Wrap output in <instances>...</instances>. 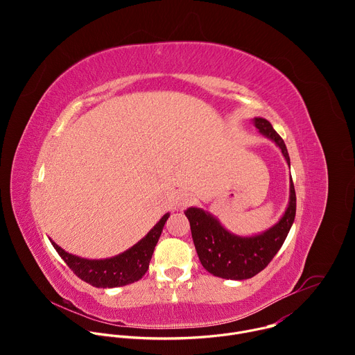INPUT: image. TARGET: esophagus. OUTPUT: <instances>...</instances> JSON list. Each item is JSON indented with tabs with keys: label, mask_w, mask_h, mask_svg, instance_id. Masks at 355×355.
Returning a JSON list of instances; mask_svg holds the SVG:
<instances>
[{
	"label": "esophagus",
	"mask_w": 355,
	"mask_h": 355,
	"mask_svg": "<svg viewBox=\"0 0 355 355\" xmlns=\"http://www.w3.org/2000/svg\"><path fill=\"white\" fill-rule=\"evenodd\" d=\"M189 202H191V195L188 192H180L175 199V204L178 207H185L189 204Z\"/></svg>",
	"instance_id": "1"
}]
</instances>
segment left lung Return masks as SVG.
Returning <instances> with one entry per match:
<instances>
[{"mask_svg":"<svg viewBox=\"0 0 355 355\" xmlns=\"http://www.w3.org/2000/svg\"><path fill=\"white\" fill-rule=\"evenodd\" d=\"M252 123L260 133L275 141L288 164L289 155L282 137L264 118H254ZM296 195L291 178L289 204L277 225L261 234L241 237L227 232L216 218L199 208H188L184 214L189 220L192 240L204 268L225 279H248L263 271L284 244L295 220Z\"/></svg>","mask_w":355,"mask_h":355,"instance_id":"obj_1","label":"left lung"}]
</instances>
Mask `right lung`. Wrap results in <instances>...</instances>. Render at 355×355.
<instances>
[{"label": "right lung", "mask_w": 355, "mask_h": 355, "mask_svg": "<svg viewBox=\"0 0 355 355\" xmlns=\"http://www.w3.org/2000/svg\"><path fill=\"white\" fill-rule=\"evenodd\" d=\"M170 214H166L156 226L151 229L133 247L122 254L105 260H87L70 254L52 241L59 256L64 260L69 268L87 284L96 288H116L139 281L147 271L148 263L153 256L155 247L160 239L163 227Z\"/></svg>", "instance_id": "right-lung-1"}]
</instances>
